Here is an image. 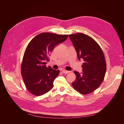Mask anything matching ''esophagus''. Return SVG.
Segmentation results:
<instances>
[{"mask_svg": "<svg viewBox=\"0 0 124 124\" xmlns=\"http://www.w3.org/2000/svg\"><path fill=\"white\" fill-rule=\"evenodd\" d=\"M62 72L63 73H64V74H68L70 72V71H67V70H62Z\"/></svg>", "mask_w": 124, "mask_h": 124, "instance_id": "obj_1", "label": "esophagus"}]
</instances>
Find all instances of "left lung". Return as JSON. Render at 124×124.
I'll list each match as a JSON object with an SVG mask.
<instances>
[{
	"label": "left lung",
	"mask_w": 124,
	"mask_h": 124,
	"mask_svg": "<svg viewBox=\"0 0 124 124\" xmlns=\"http://www.w3.org/2000/svg\"><path fill=\"white\" fill-rule=\"evenodd\" d=\"M69 38L79 61H84L83 72L74 71L76 79L72 86L81 94H88L98 88L104 80L107 65L103 52L98 43L88 35L76 33L70 35Z\"/></svg>",
	"instance_id": "1"
}]
</instances>
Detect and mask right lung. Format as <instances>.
Wrapping results in <instances>:
<instances>
[{
    "label": "right lung",
    "instance_id": "right-lung-1",
    "mask_svg": "<svg viewBox=\"0 0 124 124\" xmlns=\"http://www.w3.org/2000/svg\"><path fill=\"white\" fill-rule=\"evenodd\" d=\"M67 35L42 32L28 43L21 64V74L26 88L31 94L41 96L53 87V82L60 72L46 66L54 47L68 38Z\"/></svg>",
    "mask_w": 124,
    "mask_h": 124
}]
</instances>
